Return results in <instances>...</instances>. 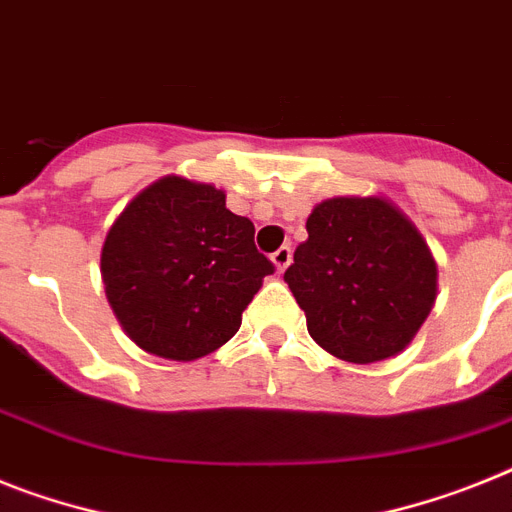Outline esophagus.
I'll use <instances>...</instances> for the list:
<instances>
[{
	"label": "esophagus",
	"mask_w": 512,
	"mask_h": 512,
	"mask_svg": "<svg viewBox=\"0 0 512 512\" xmlns=\"http://www.w3.org/2000/svg\"><path fill=\"white\" fill-rule=\"evenodd\" d=\"M270 260H273V265H276L278 273H283V270H286L291 265V247L276 249V252L270 255Z\"/></svg>",
	"instance_id": "1"
}]
</instances>
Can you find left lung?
<instances>
[{
    "instance_id": "obj_1",
    "label": "left lung",
    "mask_w": 512,
    "mask_h": 512,
    "mask_svg": "<svg viewBox=\"0 0 512 512\" xmlns=\"http://www.w3.org/2000/svg\"><path fill=\"white\" fill-rule=\"evenodd\" d=\"M307 234L283 281L309 336L343 362L401 354L437 296V263L414 223L385 197H330Z\"/></svg>"
}]
</instances>
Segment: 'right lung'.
<instances>
[{"label":"right lung","mask_w":512,"mask_h":512,"mask_svg":"<svg viewBox=\"0 0 512 512\" xmlns=\"http://www.w3.org/2000/svg\"><path fill=\"white\" fill-rule=\"evenodd\" d=\"M273 270L223 190L174 174L119 213L101 249L103 289L124 333L174 362L221 349Z\"/></svg>","instance_id":"1"}]
</instances>
